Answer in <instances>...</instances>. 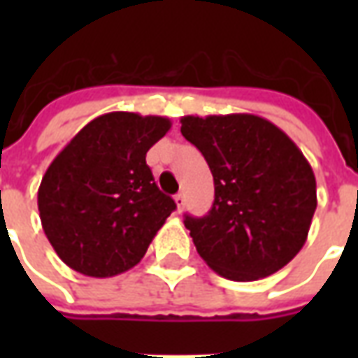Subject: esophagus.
<instances>
[{
    "label": "esophagus",
    "instance_id": "obj_1",
    "mask_svg": "<svg viewBox=\"0 0 358 358\" xmlns=\"http://www.w3.org/2000/svg\"><path fill=\"white\" fill-rule=\"evenodd\" d=\"M174 201H176V209H178V213H182V210H184V205H186V197H184V194L174 195Z\"/></svg>",
    "mask_w": 358,
    "mask_h": 358
}]
</instances>
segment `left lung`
Segmentation results:
<instances>
[{
	"label": "left lung",
	"instance_id": "1",
	"mask_svg": "<svg viewBox=\"0 0 358 358\" xmlns=\"http://www.w3.org/2000/svg\"><path fill=\"white\" fill-rule=\"evenodd\" d=\"M215 180L203 218L186 217L197 253L217 274L253 282L274 274L305 245L316 210V180L292 138L257 115L180 118Z\"/></svg>",
	"mask_w": 358,
	"mask_h": 358
}]
</instances>
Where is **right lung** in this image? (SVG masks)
<instances>
[{"instance_id": "add662e5", "label": "right lung", "mask_w": 358, "mask_h": 358, "mask_svg": "<svg viewBox=\"0 0 358 358\" xmlns=\"http://www.w3.org/2000/svg\"><path fill=\"white\" fill-rule=\"evenodd\" d=\"M166 117L115 110L82 128L43 174L42 228L59 259L84 276L110 278L140 263L176 209L145 155L171 130Z\"/></svg>"}]
</instances>
